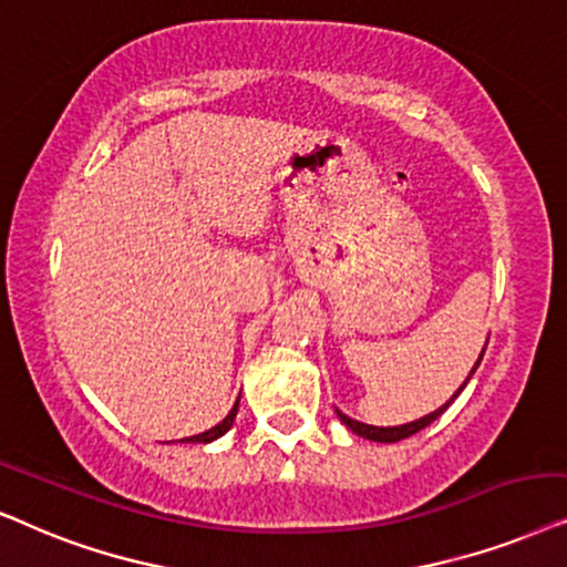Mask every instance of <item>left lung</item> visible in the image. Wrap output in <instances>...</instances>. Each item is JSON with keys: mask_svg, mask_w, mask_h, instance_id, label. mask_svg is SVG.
Here are the masks:
<instances>
[{"mask_svg": "<svg viewBox=\"0 0 567 567\" xmlns=\"http://www.w3.org/2000/svg\"><path fill=\"white\" fill-rule=\"evenodd\" d=\"M482 354H485V350H482ZM482 354H480V360H482ZM480 360H477V365L472 368L470 379H472V375H474V371H477V368H480ZM470 379L464 381V386H466V383H470ZM464 386H462V389H464ZM462 389H458L456 394L451 396V402H454V399H456L458 394H462ZM451 402L443 404L441 410H435V412L425 414V417H420V420H414V422H406V425H396V427H375V425H365V422H358V420L347 417V414H342V412H339V410H337V414H339V420H342L344 425L352 430V433H358V435H362V437H368V441H379V443H396V441H404V437H410V435H414V433H420L422 427H427L430 422L441 417V414L449 410V404H451Z\"/></svg>", "mask_w": 567, "mask_h": 567, "instance_id": "obj_1", "label": "left lung"}]
</instances>
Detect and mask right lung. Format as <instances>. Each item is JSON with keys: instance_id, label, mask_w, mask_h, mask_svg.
I'll list each match as a JSON object with an SVG mask.
<instances>
[{"instance_id": "right-lung-1", "label": "right lung", "mask_w": 567, "mask_h": 567, "mask_svg": "<svg viewBox=\"0 0 567 567\" xmlns=\"http://www.w3.org/2000/svg\"><path fill=\"white\" fill-rule=\"evenodd\" d=\"M240 399V396H238ZM236 414H238V402L233 404V410L228 412V417H225L220 425H215V427H209L207 433H199V435H192V437H184V441H188V443H209V441H215V437H220V435H225L228 433V430L233 427V420H236Z\"/></svg>"}]
</instances>
